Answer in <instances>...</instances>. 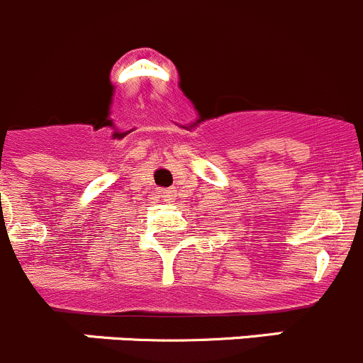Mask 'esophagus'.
I'll use <instances>...</instances> for the list:
<instances>
[{"mask_svg":"<svg viewBox=\"0 0 363 363\" xmlns=\"http://www.w3.org/2000/svg\"><path fill=\"white\" fill-rule=\"evenodd\" d=\"M160 196L164 198V201L171 203L174 199V191L172 189H160Z\"/></svg>","mask_w":363,"mask_h":363,"instance_id":"34e87169","label":"esophagus"}]
</instances>
